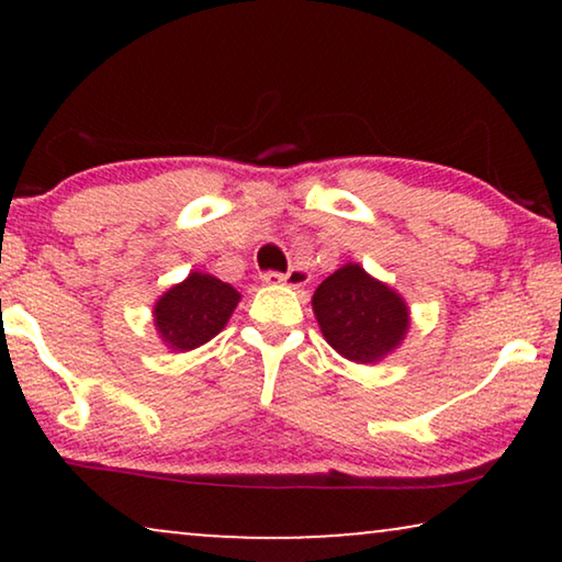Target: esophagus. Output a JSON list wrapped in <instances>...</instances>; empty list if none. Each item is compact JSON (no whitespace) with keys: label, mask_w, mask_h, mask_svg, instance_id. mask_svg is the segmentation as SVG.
<instances>
[{"label":"esophagus","mask_w":562,"mask_h":562,"mask_svg":"<svg viewBox=\"0 0 562 562\" xmlns=\"http://www.w3.org/2000/svg\"><path fill=\"white\" fill-rule=\"evenodd\" d=\"M263 281L268 283V286H304V283L310 281V276H306L304 268H294L291 273L268 271V273H263Z\"/></svg>","instance_id":"1"}]
</instances>
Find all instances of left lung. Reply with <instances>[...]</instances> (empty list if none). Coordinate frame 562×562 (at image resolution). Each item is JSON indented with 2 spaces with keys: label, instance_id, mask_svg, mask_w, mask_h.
I'll return each mask as SVG.
<instances>
[{
  "label": "left lung",
  "instance_id": "1",
  "mask_svg": "<svg viewBox=\"0 0 562 562\" xmlns=\"http://www.w3.org/2000/svg\"><path fill=\"white\" fill-rule=\"evenodd\" d=\"M312 310L329 348L360 366L396 352L412 325L404 296L360 263H345L327 276L314 291Z\"/></svg>",
  "mask_w": 562,
  "mask_h": 562
}]
</instances>
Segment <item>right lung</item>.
Instances as JSON below:
<instances>
[{
	"mask_svg": "<svg viewBox=\"0 0 562 562\" xmlns=\"http://www.w3.org/2000/svg\"><path fill=\"white\" fill-rule=\"evenodd\" d=\"M240 291L217 276L191 271L187 279L173 283L153 304V325L160 342L171 352L202 348L227 327Z\"/></svg>",
	"mask_w": 562,
	"mask_h": 562,
	"instance_id": "add662e5",
	"label": "right lung"
}]
</instances>
